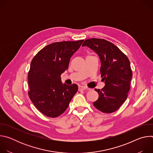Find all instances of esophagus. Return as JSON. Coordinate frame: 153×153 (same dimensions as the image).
Returning a JSON list of instances; mask_svg holds the SVG:
<instances>
[{
  "mask_svg": "<svg viewBox=\"0 0 153 153\" xmlns=\"http://www.w3.org/2000/svg\"><path fill=\"white\" fill-rule=\"evenodd\" d=\"M86 88L85 86H79V91H83V90H85Z\"/></svg>",
  "mask_w": 153,
  "mask_h": 153,
  "instance_id": "1",
  "label": "esophagus"
}]
</instances>
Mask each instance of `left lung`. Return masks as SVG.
Returning <instances> with one entry per match:
<instances>
[{
    "label": "left lung",
    "mask_w": 153,
    "mask_h": 153,
    "mask_svg": "<svg viewBox=\"0 0 153 153\" xmlns=\"http://www.w3.org/2000/svg\"><path fill=\"white\" fill-rule=\"evenodd\" d=\"M94 50L101 62L100 74L105 85L99 94L94 106L104 113H111L121 106L128 97L133 73L127 56L111 42L91 38L84 41L82 47Z\"/></svg>",
    "instance_id": "1"
}]
</instances>
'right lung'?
<instances>
[{"mask_svg":"<svg viewBox=\"0 0 153 153\" xmlns=\"http://www.w3.org/2000/svg\"><path fill=\"white\" fill-rule=\"evenodd\" d=\"M84 40L54 42L33 57L28 74L30 99L37 110L49 117H57L67 110L78 90L76 84L61 82L70 58Z\"/></svg>","mask_w":153,"mask_h":153,"instance_id":"add662e5","label":"right lung"}]
</instances>
